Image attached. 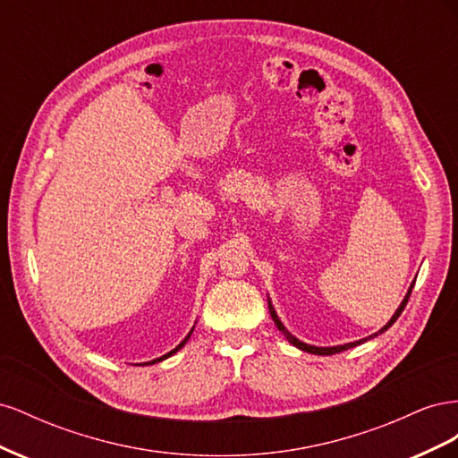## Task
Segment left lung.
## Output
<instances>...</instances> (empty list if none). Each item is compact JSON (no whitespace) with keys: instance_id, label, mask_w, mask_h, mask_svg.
Segmentation results:
<instances>
[{"instance_id":"8db88e82","label":"left lung","mask_w":458,"mask_h":458,"mask_svg":"<svg viewBox=\"0 0 458 458\" xmlns=\"http://www.w3.org/2000/svg\"><path fill=\"white\" fill-rule=\"evenodd\" d=\"M412 286H414V281H412V284L409 286V290H407V294H405V298H403V301L399 303V308L395 310V313L392 315V318L390 321H387L378 332H374V335H370V336H367V338H363V340H357V342H350V344H344V345H330V348H318V345H311V344H306V342H301V340H298L296 336H293L290 335V332L286 330V327L281 323V318H279V315H276V311H275V308H273V303H271V300L267 298V306H269V313H271V318L275 321V325H276V328H279L283 335H284V338L293 344V345H296L298 350H301V352H308V353H313V355H335V353H340V352H345V350H350V348H355V345H359V344H365L367 340H370V338H374V336H378V335H382V332H386L387 328H390L395 321H397V317L401 315V311L405 310V306H407V301H409V296H411V290H412Z\"/></svg>"}]
</instances>
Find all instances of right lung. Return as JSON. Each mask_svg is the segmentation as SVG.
Returning a JSON list of instances; mask_svg holds the SVG:
<instances>
[{"label": "right lung", "mask_w": 458, "mask_h": 458, "mask_svg": "<svg viewBox=\"0 0 458 458\" xmlns=\"http://www.w3.org/2000/svg\"><path fill=\"white\" fill-rule=\"evenodd\" d=\"M192 330H195V327H192L191 328V332H189V335L182 340V344H179V345H175V348L170 352V353H165V355H162V357H158V359H152V361H147V363H141V365H155V363H160V361H164V359H168V357H172L175 352H179V350H182L183 348V345L187 344V340L191 338V335H192Z\"/></svg>", "instance_id": "add662e5"}]
</instances>
